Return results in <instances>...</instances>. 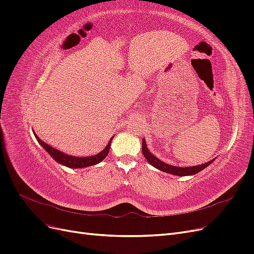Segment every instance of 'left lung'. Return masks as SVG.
<instances>
[{
	"instance_id": "obj_1",
	"label": "left lung",
	"mask_w": 254,
	"mask_h": 254,
	"mask_svg": "<svg viewBox=\"0 0 254 254\" xmlns=\"http://www.w3.org/2000/svg\"><path fill=\"white\" fill-rule=\"evenodd\" d=\"M142 152L144 157L146 158V160L148 161V163L151 164L153 167L158 168V170L162 171L164 173H168L172 174L175 176H193L199 172H201L202 170H204L205 167L209 166L214 160L209 161V162L197 165V166H189V167H179V166H175V165H171L167 164L163 161H161L160 159H158L155 155H152V152L149 151L148 146L146 145V141L145 139H143L142 142Z\"/></svg>"
}]
</instances>
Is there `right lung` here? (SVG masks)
Wrapping results in <instances>:
<instances>
[{"label":"right lung","instance_id":"right-lung-1","mask_svg":"<svg viewBox=\"0 0 254 254\" xmlns=\"http://www.w3.org/2000/svg\"><path fill=\"white\" fill-rule=\"evenodd\" d=\"M37 141L39 142V144L42 146V147L48 151L49 155L56 161L57 163L66 166V167H70V168H83V167H88V166H92V165H95L98 164L99 162H102V161L108 156L109 150H110V144L111 141L113 139V136L111 137V140L109 141L108 145L106 146L105 149L102 150L101 152L96 153L94 156H90V157H76V156H71V155H67V153H64L63 151H60L56 148L52 147L49 144H47L45 142H43L42 140H40V137L38 136L35 131H33Z\"/></svg>","mask_w":254,"mask_h":254}]
</instances>
